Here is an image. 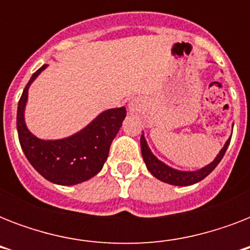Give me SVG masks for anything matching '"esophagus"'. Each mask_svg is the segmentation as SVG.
Segmentation results:
<instances>
[{
  "mask_svg": "<svg viewBox=\"0 0 250 250\" xmlns=\"http://www.w3.org/2000/svg\"><path fill=\"white\" fill-rule=\"evenodd\" d=\"M144 107V102L139 100V98H135L128 104V111L131 114H137L140 113L141 110Z\"/></svg>",
  "mask_w": 250,
  "mask_h": 250,
  "instance_id": "esophagus-1",
  "label": "esophagus"
}]
</instances>
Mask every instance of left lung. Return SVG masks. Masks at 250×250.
Listing matches in <instances>:
<instances>
[{
    "mask_svg": "<svg viewBox=\"0 0 250 250\" xmlns=\"http://www.w3.org/2000/svg\"><path fill=\"white\" fill-rule=\"evenodd\" d=\"M229 141H231V137L226 141L225 146L221 149V152L218 153V156L215 157V160H214L211 164H209L205 167H202V168H200V170L197 171H180L176 170V168H172V167L170 166H167L166 164H164L162 161L158 160V158L153 154L152 150L149 149L148 144H146V140H145L144 135H141L140 145L141 154H143L144 162L145 165H146V168L150 171V174H152L153 176H156L157 179H160L161 182H165L167 183V184L186 187L201 182L202 179H205L206 176L218 166V164L221 162L223 156H225L226 150L229 148Z\"/></svg>",
    "mask_w": 250,
    "mask_h": 250,
    "instance_id": "8db88e82",
    "label": "left lung"
}]
</instances>
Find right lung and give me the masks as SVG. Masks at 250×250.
Instances as JSON below:
<instances>
[{
  "mask_svg": "<svg viewBox=\"0 0 250 250\" xmlns=\"http://www.w3.org/2000/svg\"><path fill=\"white\" fill-rule=\"evenodd\" d=\"M41 66L25 85L18 104L17 129L19 143L33 168L46 180L60 186H75L97 175L109 156L110 145L125 118V107L98 114L79 132L60 140H42L29 132L24 121L29 85L44 71Z\"/></svg>",
  "mask_w": 250,
  "mask_h": 250,
  "instance_id": "right-lung-1",
  "label": "right lung"
}]
</instances>
